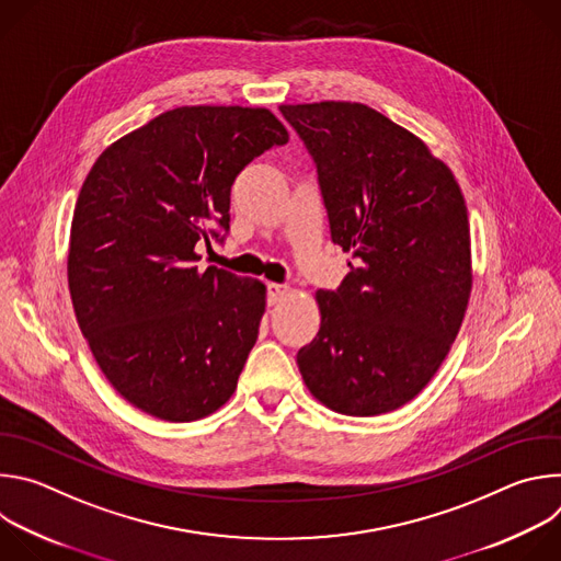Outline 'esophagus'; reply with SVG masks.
Masks as SVG:
<instances>
[{
    "mask_svg": "<svg viewBox=\"0 0 561 561\" xmlns=\"http://www.w3.org/2000/svg\"><path fill=\"white\" fill-rule=\"evenodd\" d=\"M286 295H288V286H284V284H268V304L271 306L282 301Z\"/></svg>",
    "mask_w": 561,
    "mask_h": 561,
    "instance_id": "1",
    "label": "esophagus"
}]
</instances>
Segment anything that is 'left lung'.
Listing matches in <instances>:
<instances>
[{
	"mask_svg": "<svg viewBox=\"0 0 561 561\" xmlns=\"http://www.w3.org/2000/svg\"><path fill=\"white\" fill-rule=\"evenodd\" d=\"M317 167L331 237L353 253L317 290V337L297 353L324 407L373 417L409 404L446 359L472 288L470 228L453 171L411 130L357 102L282 104Z\"/></svg>",
	"mask_w": 561,
	"mask_h": 561,
	"instance_id": "8db88e82",
	"label": "left lung"
}]
</instances>
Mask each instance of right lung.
I'll return each instance as SVG.
<instances>
[{
	"label": "right lung",
	"instance_id": "right-lung-1",
	"mask_svg": "<svg viewBox=\"0 0 561 561\" xmlns=\"http://www.w3.org/2000/svg\"><path fill=\"white\" fill-rule=\"evenodd\" d=\"M288 141L268 108L180 106L113 141L79 191L68 249L77 324L113 388L164 422H195L237 388L266 286L199 271L228 230L230 186ZM224 237H219L221 242Z\"/></svg>",
	"mask_w": 561,
	"mask_h": 561
}]
</instances>
